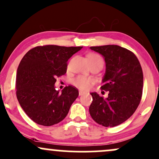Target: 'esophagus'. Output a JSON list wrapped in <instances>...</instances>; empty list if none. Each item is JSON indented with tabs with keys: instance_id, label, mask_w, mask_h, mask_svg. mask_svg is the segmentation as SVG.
Segmentation results:
<instances>
[{
	"instance_id": "1",
	"label": "esophagus",
	"mask_w": 159,
	"mask_h": 159,
	"mask_svg": "<svg viewBox=\"0 0 159 159\" xmlns=\"http://www.w3.org/2000/svg\"><path fill=\"white\" fill-rule=\"evenodd\" d=\"M84 94V93L82 92V91H79V96H82V95Z\"/></svg>"
}]
</instances>
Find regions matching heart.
<instances>
[{"mask_svg": "<svg viewBox=\"0 0 159 159\" xmlns=\"http://www.w3.org/2000/svg\"><path fill=\"white\" fill-rule=\"evenodd\" d=\"M88 58L91 65L96 63H103L102 57L97 54H90L88 55ZM93 83L94 80L93 78H87L84 76H78L73 80V84L82 90H87Z\"/></svg>", "mask_w": 159, "mask_h": 159, "instance_id": "heart-1", "label": "heart"}]
</instances>
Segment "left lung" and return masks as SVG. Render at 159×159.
Segmentation results:
<instances>
[{
    "instance_id": "left-lung-1",
    "label": "left lung",
    "mask_w": 159,
    "mask_h": 159,
    "mask_svg": "<svg viewBox=\"0 0 159 159\" xmlns=\"http://www.w3.org/2000/svg\"><path fill=\"white\" fill-rule=\"evenodd\" d=\"M90 48L105 58L106 70L101 89L109 93L106 98L91 93L90 116L103 126H116L129 119L139 105L143 85L141 66L134 53L119 45Z\"/></svg>"
}]
</instances>
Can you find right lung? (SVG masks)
Wrapping results in <instances>:
<instances>
[{
    "label": "right lung",
    "instance_id": "right-lung-1",
    "mask_svg": "<svg viewBox=\"0 0 159 159\" xmlns=\"http://www.w3.org/2000/svg\"><path fill=\"white\" fill-rule=\"evenodd\" d=\"M82 48L48 45L36 46L26 53L16 75L18 101L33 121L50 126L62 121L78 96L73 86L56 90V78L66 74L67 61Z\"/></svg>",
    "mask_w": 159,
    "mask_h": 159
}]
</instances>
